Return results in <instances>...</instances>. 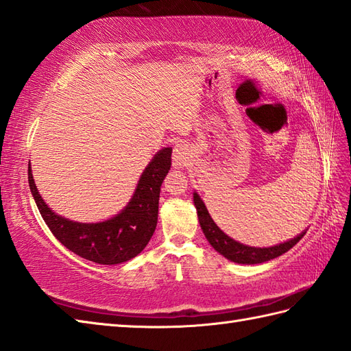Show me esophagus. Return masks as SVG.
Instances as JSON below:
<instances>
[{"instance_id": "34e87169", "label": "esophagus", "mask_w": 351, "mask_h": 351, "mask_svg": "<svg viewBox=\"0 0 351 351\" xmlns=\"http://www.w3.org/2000/svg\"><path fill=\"white\" fill-rule=\"evenodd\" d=\"M191 156V149L185 141H176L173 146V166L175 169H182Z\"/></svg>"}]
</instances>
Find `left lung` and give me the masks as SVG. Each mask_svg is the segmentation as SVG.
Wrapping results in <instances>:
<instances>
[{"label":"left lung","mask_w":351,"mask_h":351,"mask_svg":"<svg viewBox=\"0 0 351 351\" xmlns=\"http://www.w3.org/2000/svg\"><path fill=\"white\" fill-rule=\"evenodd\" d=\"M193 197H195V205L197 210L200 228H202L206 240L210 241V244L220 253V255L228 258L229 261H232V263H237V264L265 263V261L278 258V256L283 255L285 252H288L289 249H293L304 235V232H303L299 237L293 238V240L278 244V245H273V247H265V249L249 247V245H244L241 243L232 240V238L228 237L217 225H215L214 220L211 219L210 213H208V210H206L205 204L200 200L197 193H195V196Z\"/></svg>","instance_id":"left-lung-1"}]
</instances>
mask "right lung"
Instances as JSON below:
<instances>
[{"instance_id":"add662e5","label":"right lung","mask_w":351,"mask_h":351,"mask_svg":"<svg viewBox=\"0 0 351 351\" xmlns=\"http://www.w3.org/2000/svg\"><path fill=\"white\" fill-rule=\"evenodd\" d=\"M171 166V149L164 147L141 175L131 202L116 217L102 223H77L52 213L43 202L28 166V184L42 219L69 250L96 264H121L146 247L158 221V200Z\"/></svg>"}]
</instances>
